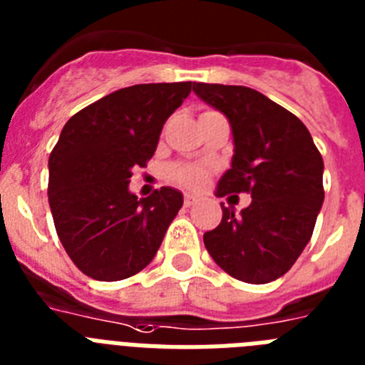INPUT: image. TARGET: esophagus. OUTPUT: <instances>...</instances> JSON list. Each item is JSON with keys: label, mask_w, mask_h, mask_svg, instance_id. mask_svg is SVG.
Masks as SVG:
<instances>
[{"label": "esophagus", "mask_w": 365, "mask_h": 365, "mask_svg": "<svg viewBox=\"0 0 365 365\" xmlns=\"http://www.w3.org/2000/svg\"><path fill=\"white\" fill-rule=\"evenodd\" d=\"M200 201V195H195V194H190V192H186L185 194V205L186 207H190V205H194Z\"/></svg>", "instance_id": "esophagus-1"}]
</instances>
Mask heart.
Instances as JSON below:
<instances>
[{
  "label": "heart",
  "instance_id": "b5f03b06",
  "mask_svg": "<svg viewBox=\"0 0 365 365\" xmlns=\"http://www.w3.org/2000/svg\"><path fill=\"white\" fill-rule=\"evenodd\" d=\"M168 177L180 185L190 186V188H201L209 179V171L205 165L200 164H177L171 165Z\"/></svg>",
  "mask_w": 365,
  "mask_h": 365
}]
</instances>
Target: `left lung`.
I'll use <instances>...</instances> for the list:
<instances>
[{"mask_svg":"<svg viewBox=\"0 0 365 365\" xmlns=\"http://www.w3.org/2000/svg\"><path fill=\"white\" fill-rule=\"evenodd\" d=\"M194 93L230 119L235 155L216 195H252L235 215L222 207V222L203 235L220 269L248 284L284 276L309 242L321 205L323 156L304 123L255 89L194 83Z\"/></svg>","mask_w":365,"mask_h":365,"instance_id":"8db88e82","label":"left lung"}]
</instances>
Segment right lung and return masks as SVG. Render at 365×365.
<instances>
[{"label":"right lung","mask_w":365,"mask_h":365,"mask_svg":"<svg viewBox=\"0 0 365 365\" xmlns=\"http://www.w3.org/2000/svg\"><path fill=\"white\" fill-rule=\"evenodd\" d=\"M190 91L192 81L125 87L63 126L48 160V201L63 248L89 278H130L160 248L182 194L162 186L138 200L128 182L155 155L162 126Z\"/></svg>","instance_id":"right-lung-1"}]
</instances>
